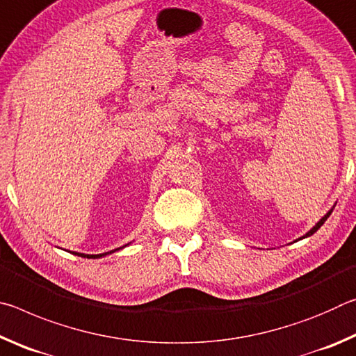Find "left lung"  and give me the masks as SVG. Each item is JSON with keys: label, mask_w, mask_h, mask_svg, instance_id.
Listing matches in <instances>:
<instances>
[{"label": "left lung", "mask_w": 356, "mask_h": 356, "mask_svg": "<svg viewBox=\"0 0 356 356\" xmlns=\"http://www.w3.org/2000/svg\"><path fill=\"white\" fill-rule=\"evenodd\" d=\"M333 209H334V206H333V207H331V209L328 210V212H327V213H325V215L322 216V218H321V220H318V221L316 222V226H312V227L309 229V231H308V232H306V234H305V236H301V237H300L298 240H303V238H306V237H311V236H312V234H314V232H317V231H318V229H321V226L323 225V222H325V221H327V218H328V216L331 215V212H333Z\"/></svg>", "instance_id": "8db88e82"}]
</instances>
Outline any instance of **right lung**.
I'll return each mask as SVG.
<instances>
[{
	"instance_id": "right-lung-1",
	"label": "right lung",
	"mask_w": 356,
	"mask_h": 356,
	"mask_svg": "<svg viewBox=\"0 0 356 356\" xmlns=\"http://www.w3.org/2000/svg\"><path fill=\"white\" fill-rule=\"evenodd\" d=\"M125 246H129V243H127V245H124V246H119V248H116V250H111V251H108V252H102V254H84V252H76V251H70V252H72V254H75V256H80V257H88V259H100V257H104V256L113 254V252H116V251H119V250H124Z\"/></svg>"
}]
</instances>
